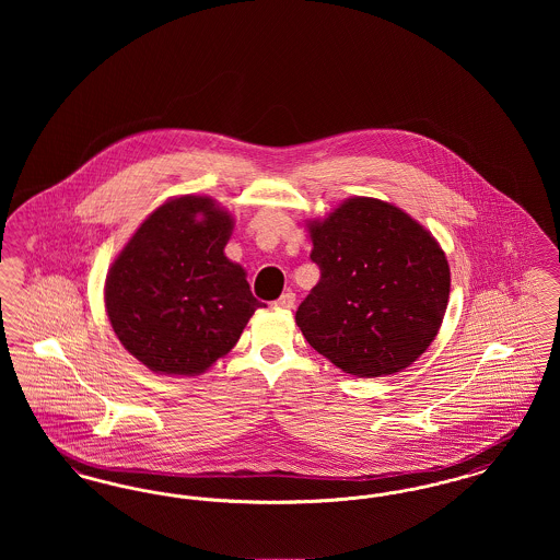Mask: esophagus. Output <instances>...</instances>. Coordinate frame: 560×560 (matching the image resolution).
Wrapping results in <instances>:
<instances>
[{"label": "esophagus", "mask_w": 560, "mask_h": 560, "mask_svg": "<svg viewBox=\"0 0 560 560\" xmlns=\"http://www.w3.org/2000/svg\"><path fill=\"white\" fill-rule=\"evenodd\" d=\"M293 304H295V293L292 292H285L279 300H275L277 308H293Z\"/></svg>", "instance_id": "obj_1"}]
</instances>
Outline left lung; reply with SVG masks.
<instances>
[{"mask_svg": "<svg viewBox=\"0 0 560 560\" xmlns=\"http://www.w3.org/2000/svg\"><path fill=\"white\" fill-rule=\"evenodd\" d=\"M319 283L295 323L336 368L380 377L409 368L434 340L450 300V265L424 226L354 197L311 226Z\"/></svg>", "mask_w": 560, "mask_h": 560, "instance_id": "left-lung-1", "label": "left lung"}]
</instances>
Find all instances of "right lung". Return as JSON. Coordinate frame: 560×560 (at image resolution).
Masks as SVG:
<instances>
[{
    "label": "right lung",
    "mask_w": 560,
    "mask_h": 560,
    "mask_svg": "<svg viewBox=\"0 0 560 560\" xmlns=\"http://www.w3.org/2000/svg\"><path fill=\"white\" fill-rule=\"evenodd\" d=\"M231 213L187 195L151 213L108 270L105 304L119 342L149 370L203 373L262 306L224 256Z\"/></svg>",
    "instance_id": "add662e5"
}]
</instances>
